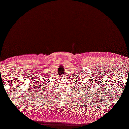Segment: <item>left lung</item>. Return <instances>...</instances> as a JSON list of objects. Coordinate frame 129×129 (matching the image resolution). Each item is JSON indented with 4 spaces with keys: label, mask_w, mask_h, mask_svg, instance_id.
Returning a JSON list of instances; mask_svg holds the SVG:
<instances>
[{
    "label": "left lung",
    "mask_w": 129,
    "mask_h": 129,
    "mask_svg": "<svg viewBox=\"0 0 129 129\" xmlns=\"http://www.w3.org/2000/svg\"><path fill=\"white\" fill-rule=\"evenodd\" d=\"M87 87H88V86H87ZM88 87H89V86H88Z\"/></svg>",
    "instance_id": "8db88e82"
}]
</instances>
